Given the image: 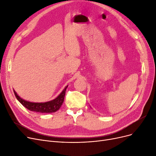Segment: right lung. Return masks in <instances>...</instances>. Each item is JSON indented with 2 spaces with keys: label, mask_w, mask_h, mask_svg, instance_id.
Returning a JSON list of instances; mask_svg holds the SVG:
<instances>
[{
  "label": "right lung",
  "mask_w": 156,
  "mask_h": 156,
  "mask_svg": "<svg viewBox=\"0 0 156 156\" xmlns=\"http://www.w3.org/2000/svg\"><path fill=\"white\" fill-rule=\"evenodd\" d=\"M68 86L64 88L62 92L55 99L45 102H31L27 101L20 97L15 91H14V93L18 101L28 110L41 113H52L58 111L61 107L64 99L66 90Z\"/></svg>",
  "instance_id": "add662e5"
}]
</instances>
